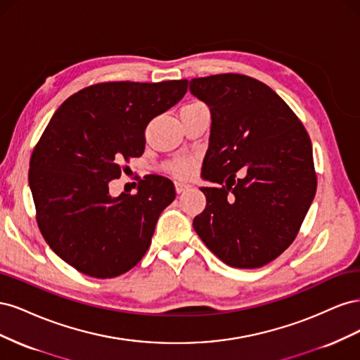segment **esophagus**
<instances>
[{"label":"esophagus","mask_w":360,"mask_h":360,"mask_svg":"<svg viewBox=\"0 0 360 360\" xmlns=\"http://www.w3.org/2000/svg\"><path fill=\"white\" fill-rule=\"evenodd\" d=\"M174 186H176V192L177 193H181L183 191H186L189 188V184L183 183V181H176V183H174Z\"/></svg>","instance_id":"obj_1"}]
</instances>
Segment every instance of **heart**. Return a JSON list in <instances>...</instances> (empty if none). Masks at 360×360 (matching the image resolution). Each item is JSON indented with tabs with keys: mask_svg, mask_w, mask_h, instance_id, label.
<instances>
[{
	"mask_svg": "<svg viewBox=\"0 0 360 360\" xmlns=\"http://www.w3.org/2000/svg\"><path fill=\"white\" fill-rule=\"evenodd\" d=\"M197 106H204V103L191 102L188 105H184L183 108H197ZM165 168L169 174H172V176L180 177V179H186L195 171V160L188 159V158H177V159H172L171 162H168Z\"/></svg>",
	"mask_w": 360,
	"mask_h": 360,
	"instance_id": "1",
	"label": "heart"
}]
</instances>
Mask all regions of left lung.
Segmentation results:
<instances>
[{
	"instance_id": "8db88e82",
	"label": "left lung",
	"mask_w": 360,
	"mask_h": 360,
	"mask_svg": "<svg viewBox=\"0 0 360 360\" xmlns=\"http://www.w3.org/2000/svg\"><path fill=\"white\" fill-rule=\"evenodd\" d=\"M189 90L210 108L202 177L219 184L201 188L207 204L195 231L225 264L263 267L292 243L315 197L309 135L291 108L250 76L193 78Z\"/></svg>"
}]
</instances>
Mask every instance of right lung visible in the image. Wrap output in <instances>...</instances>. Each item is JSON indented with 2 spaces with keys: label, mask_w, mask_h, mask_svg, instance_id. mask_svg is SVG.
<instances>
[{
  "label": "right lung",
  "mask_w": 360,
  "mask_h": 360,
  "mask_svg": "<svg viewBox=\"0 0 360 360\" xmlns=\"http://www.w3.org/2000/svg\"><path fill=\"white\" fill-rule=\"evenodd\" d=\"M188 79L101 82L79 90L51 118L30 159L39 230L49 248L91 278L135 267L158 217L176 198L169 179L148 176L135 195H110L122 162L139 158L146 127L188 91Z\"/></svg>",
  "instance_id": "obj_1"
}]
</instances>
